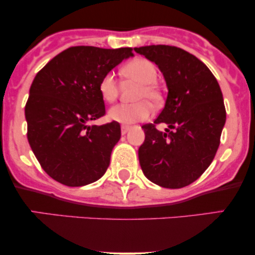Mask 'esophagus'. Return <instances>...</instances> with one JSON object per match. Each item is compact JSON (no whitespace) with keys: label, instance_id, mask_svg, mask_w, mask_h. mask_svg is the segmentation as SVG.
Listing matches in <instances>:
<instances>
[{"label":"esophagus","instance_id":"1","mask_svg":"<svg viewBox=\"0 0 255 255\" xmlns=\"http://www.w3.org/2000/svg\"><path fill=\"white\" fill-rule=\"evenodd\" d=\"M129 129H130V127H128V126H122V127H121V134H122V135H125V134L127 133V131Z\"/></svg>","mask_w":255,"mask_h":255}]
</instances>
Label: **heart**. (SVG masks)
Instances as JSON below:
<instances>
[{"label": "heart", "mask_w": 255, "mask_h": 255, "mask_svg": "<svg viewBox=\"0 0 255 255\" xmlns=\"http://www.w3.org/2000/svg\"><path fill=\"white\" fill-rule=\"evenodd\" d=\"M122 74L126 78L140 84L135 95V101L140 102L134 104L114 105L108 111V118L111 121L122 125H130L148 119L151 115V107L146 101L151 102L154 105H157L160 101L159 90L154 84L158 77L156 66L146 58H136L126 64L122 69ZM98 91L104 102L111 103L115 101L118 97L119 87L114 73H108L101 79Z\"/></svg>", "instance_id": "heart-1"}]
</instances>
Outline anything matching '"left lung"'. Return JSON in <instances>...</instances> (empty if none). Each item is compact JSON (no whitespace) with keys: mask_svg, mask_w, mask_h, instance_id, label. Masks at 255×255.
Here are the masks:
<instances>
[{"mask_svg":"<svg viewBox=\"0 0 255 255\" xmlns=\"http://www.w3.org/2000/svg\"><path fill=\"white\" fill-rule=\"evenodd\" d=\"M134 50L157 64L168 87L164 109L153 124L141 127L140 166L151 182L182 188L203 175L218 150L227 119L221 87L206 64L183 49L148 45ZM158 123L168 125L165 133L155 129Z\"/></svg>","mask_w":255,"mask_h":255,"instance_id":"1","label":"left lung"}]
</instances>
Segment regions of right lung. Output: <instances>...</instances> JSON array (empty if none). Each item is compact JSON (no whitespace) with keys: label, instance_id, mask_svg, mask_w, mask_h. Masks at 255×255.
Wrapping results in <instances>:
<instances>
[{"label":"right lung","instance_id":"add662e5","mask_svg":"<svg viewBox=\"0 0 255 255\" xmlns=\"http://www.w3.org/2000/svg\"><path fill=\"white\" fill-rule=\"evenodd\" d=\"M130 48L72 46L37 73L25 107L27 139L44 171L57 182L81 187L101 178L121 137L119 122L89 126L105 114L101 79Z\"/></svg>","mask_w":255,"mask_h":255}]
</instances>
